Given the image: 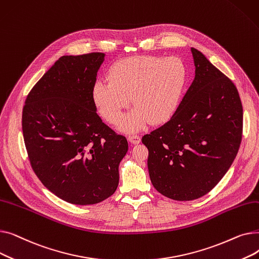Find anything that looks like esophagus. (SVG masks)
Listing matches in <instances>:
<instances>
[{"instance_id":"obj_1","label":"esophagus","mask_w":259,"mask_h":259,"mask_svg":"<svg viewBox=\"0 0 259 259\" xmlns=\"http://www.w3.org/2000/svg\"><path fill=\"white\" fill-rule=\"evenodd\" d=\"M128 141L131 143V144H140L141 143V137L138 134H131L128 137Z\"/></svg>"}]
</instances>
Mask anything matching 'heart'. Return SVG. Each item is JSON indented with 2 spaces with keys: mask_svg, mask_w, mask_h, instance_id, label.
Instances as JSON below:
<instances>
[{
  "mask_svg": "<svg viewBox=\"0 0 259 259\" xmlns=\"http://www.w3.org/2000/svg\"><path fill=\"white\" fill-rule=\"evenodd\" d=\"M186 76V66L180 58L129 57L110 66L108 81L100 79L94 84L92 98L101 115L112 125L121 120L131 98L135 109L121 127L125 131H137L148 121L159 124L173 114Z\"/></svg>",
  "mask_w": 259,
  "mask_h": 259,
  "instance_id": "b5f03b06",
  "label": "heart"
}]
</instances>
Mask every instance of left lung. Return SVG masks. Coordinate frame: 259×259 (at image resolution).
Wrapping results in <instances>:
<instances>
[{
	"instance_id": "obj_1",
	"label": "left lung",
	"mask_w": 259,
	"mask_h": 259,
	"mask_svg": "<svg viewBox=\"0 0 259 259\" xmlns=\"http://www.w3.org/2000/svg\"><path fill=\"white\" fill-rule=\"evenodd\" d=\"M195 77L172 117L146 134L148 170L154 188L174 200L209 193L232 165L242 138L236 86L191 48Z\"/></svg>"
}]
</instances>
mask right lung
<instances>
[{"label": "right lung", "mask_w": 259, "mask_h": 259, "mask_svg": "<svg viewBox=\"0 0 259 259\" xmlns=\"http://www.w3.org/2000/svg\"><path fill=\"white\" fill-rule=\"evenodd\" d=\"M105 54L64 56L30 90L22 130L32 170L61 199L94 205L118 186L127 139L104 124L92 89Z\"/></svg>", "instance_id": "1"}]
</instances>
